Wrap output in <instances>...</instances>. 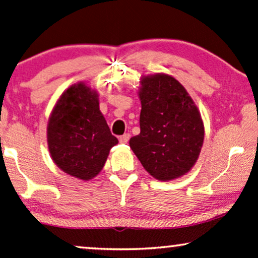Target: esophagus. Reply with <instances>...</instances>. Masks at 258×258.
I'll list each match as a JSON object with an SVG mask.
<instances>
[{
	"label": "esophagus",
	"mask_w": 258,
	"mask_h": 258,
	"mask_svg": "<svg viewBox=\"0 0 258 258\" xmlns=\"http://www.w3.org/2000/svg\"><path fill=\"white\" fill-rule=\"evenodd\" d=\"M130 134L128 133H125L124 136H121L120 138H119V141H120L121 144H127V141L130 140Z\"/></svg>",
	"instance_id": "obj_1"
}]
</instances>
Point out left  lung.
I'll return each instance as SVG.
<instances>
[{
    "instance_id": "obj_1",
    "label": "left lung",
    "mask_w": 258,
    "mask_h": 258,
    "mask_svg": "<svg viewBox=\"0 0 258 258\" xmlns=\"http://www.w3.org/2000/svg\"><path fill=\"white\" fill-rule=\"evenodd\" d=\"M140 133L130 147L144 168L160 181L189 172L200 155L205 126L197 105L172 76H144L140 81Z\"/></svg>"
}]
</instances>
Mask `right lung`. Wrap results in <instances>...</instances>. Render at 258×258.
<instances>
[{"instance_id":"obj_1","label":"right lung","mask_w":258,"mask_h":258,"mask_svg":"<svg viewBox=\"0 0 258 258\" xmlns=\"http://www.w3.org/2000/svg\"><path fill=\"white\" fill-rule=\"evenodd\" d=\"M46 137L53 162L84 181L99 174L118 144L99 110L97 91L83 82L61 93L50 114Z\"/></svg>"}]
</instances>
